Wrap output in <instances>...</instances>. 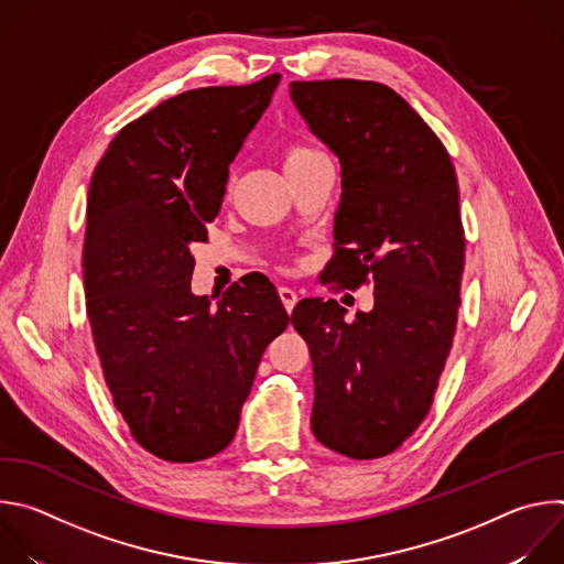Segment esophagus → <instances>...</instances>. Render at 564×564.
I'll return each mask as SVG.
<instances>
[{
	"mask_svg": "<svg viewBox=\"0 0 564 564\" xmlns=\"http://www.w3.org/2000/svg\"><path fill=\"white\" fill-rule=\"evenodd\" d=\"M279 296H281V301H283V305H285V310L292 312L294 305H296V301H299V294H296L292 288L281 285V288H279Z\"/></svg>",
	"mask_w": 564,
	"mask_h": 564,
	"instance_id": "1",
	"label": "esophagus"
}]
</instances>
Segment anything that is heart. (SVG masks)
<instances>
[{
	"label": "heart",
	"instance_id": "obj_1",
	"mask_svg": "<svg viewBox=\"0 0 564 564\" xmlns=\"http://www.w3.org/2000/svg\"><path fill=\"white\" fill-rule=\"evenodd\" d=\"M314 153H318V151L307 149V147H290V149L285 151V155H283V165H285V170H290V167L303 163V160L312 158Z\"/></svg>",
	"mask_w": 564,
	"mask_h": 564
}]
</instances>
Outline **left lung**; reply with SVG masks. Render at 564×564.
<instances>
[{"mask_svg": "<svg viewBox=\"0 0 564 564\" xmlns=\"http://www.w3.org/2000/svg\"><path fill=\"white\" fill-rule=\"evenodd\" d=\"M290 98L341 165L326 272L348 288L375 281L372 310L352 321L321 296L292 312L314 372L312 433L372 459L424 422L453 346L464 272L457 178L440 138L386 85L292 83Z\"/></svg>", "mask_w": 564, "mask_h": 564, "instance_id": "obj_1", "label": "left lung"}]
</instances>
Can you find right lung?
<instances>
[{
    "label": "right lung",
    "instance_id": "1",
    "mask_svg": "<svg viewBox=\"0 0 564 564\" xmlns=\"http://www.w3.org/2000/svg\"><path fill=\"white\" fill-rule=\"evenodd\" d=\"M185 91L127 124L98 163L83 254L87 314L113 404L133 440L200 462L236 435L268 344L290 316L259 276L212 299L192 292L229 165L279 87Z\"/></svg>",
    "mask_w": 564,
    "mask_h": 564
}]
</instances>
